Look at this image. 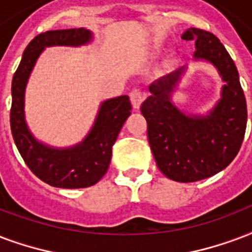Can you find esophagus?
<instances>
[{
    "label": "esophagus",
    "instance_id": "34e87169",
    "mask_svg": "<svg viewBox=\"0 0 252 252\" xmlns=\"http://www.w3.org/2000/svg\"><path fill=\"white\" fill-rule=\"evenodd\" d=\"M129 97H130V103H132V105H133V108L139 109L140 105H141V103H143L144 100L143 92L136 88V90H133V91L130 92Z\"/></svg>",
    "mask_w": 252,
    "mask_h": 252
}]
</instances>
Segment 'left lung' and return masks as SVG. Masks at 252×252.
<instances>
[{
	"instance_id": "8db88e82",
	"label": "left lung",
	"mask_w": 252,
	"mask_h": 252,
	"mask_svg": "<svg viewBox=\"0 0 252 252\" xmlns=\"http://www.w3.org/2000/svg\"><path fill=\"white\" fill-rule=\"evenodd\" d=\"M194 41V62L210 63L223 82L220 97L206 113H186L173 101L188 66L149 86L141 104L148 140L162 174L177 182H195L223 170L241 149L247 105L237 66L214 34L190 28L181 35Z\"/></svg>"
}]
</instances>
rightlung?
Returning a JSON list of instances; mask_svg holds the SVG:
<instances>
[{
    "instance_id": "add662e5",
    "label": "right lung",
    "mask_w": 252,
    "mask_h": 252,
    "mask_svg": "<svg viewBox=\"0 0 252 252\" xmlns=\"http://www.w3.org/2000/svg\"><path fill=\"white\" fill-rule=\"evenodd\" d=\"M94 34L84 28L50 30L36 35L25 49L11 82L10 128L14 143L30 170L46 184L62 189L95 185L108 170L112 145L130 115L129 96L100 103L91 129L80 143L66 148L42 143L29 129L25 92L29 78L43 50L51 46L80 47L91 43Z\"/></svg>"
}]
</instances>
